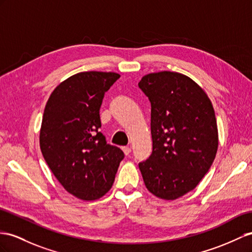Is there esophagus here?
I'll use <instances>...</instances> for the list:
<instances>
[{
  "label": "esophagus",
  "mask_w": 252,
  "mask_h": 252,
  "mask_svg": "<svg viewBox=\"0 0 252 252\" xmlns=\"http://www.w3.org/2000/svg\"><path fill=\"white\" fill-rule=\"evenodd\" d=\"M121 149H122V151H124L126 156H128V154L131 153V148L130 147H122Z\"/></svg>",
  "instance_id": "1"
}]
</instances>
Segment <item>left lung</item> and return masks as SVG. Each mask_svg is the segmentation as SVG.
<instances>
[{"label": "left lung", "mask_w": 252, "mask_h": 252, "mask_svg": "<svg viewBox=\"0 0 252 252\" xmlns=\"http://www.w3.org/2000/svg\"><path fill=\"white\" fill-rule=\"evenodd\" d=\"M138 86L151 103L152 136V154L139 170L154 196L176 200L196 189L214 162V107L195 81L179 72L146 74Z\"/></svg>", "instance_id": "obj_1"}]
</instances>
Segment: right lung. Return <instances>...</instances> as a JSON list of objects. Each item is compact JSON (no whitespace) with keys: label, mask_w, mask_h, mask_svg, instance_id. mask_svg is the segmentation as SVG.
Segmentation results:
<instances>
[{"label":"right lung","mask_w":252,"mask_h":252,"mask_svg":"<svg viewBox=\"0 0 252 252\" xmlns=\"http://www.w3.org/2000/svg\"><path fill=\"white\" fill-rule=\"evenodd\" d=\"M119 77L103 71L71 75L55 87L44 107L42 156L63 188L84 201L100 199L112 189L125 158L98 131L104 94Z\"/></svg>","instance_id":"add662e5"}]
</instances>
